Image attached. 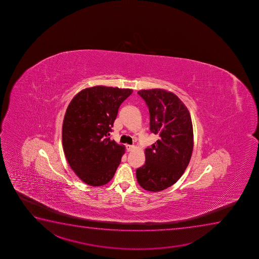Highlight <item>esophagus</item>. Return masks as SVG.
<instances>
[{
    "mask_svg": "<svg viewBox=\"0 0 259 259\" xmlns=\"http://www.w3.org/2000/svg\"><path fill=\"white\" fill-rule=\"evenodd\" d=\"M135 149V146H130V145H127L126 146V150H127V152H132V151H134Z\"/></svg>",
    "mask_w": 259,
    "mask_h": 259,
    "instance_id": "esophagus-1",
    "label": "esophagus"
}]
</instances>
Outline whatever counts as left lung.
<instances>
[{"mask_svg": "<svg viewBox=\"0 0 259 259\" xmlns=\"http://www.w3.org/2000/svg\"><path fill=\"white\" fill-rule=\"evenodd\" d=\"M138 94L149 109L150 131L159 139L145 150L146 162L136 177L142 188L160 192L180 180L188 165L193 150L192 119L174 93L157 89Z\"/></svg>", "mask_w": 259, "mask_h": 259, "instance_id": "obj_1", "label": "left lung"}]
</instances>
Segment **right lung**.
Returning a JSON list of instances; mask_svg holds the SVG:
<instances>
[{"mask_svg": "<svg viewBox=\"0 0 259 259\" xmlns=\"http://www.w3.org/2000/svg\"><path fill=\"white\" fill-rule=\"evenodd\" d=\"M133 93L96 85L78 93L67 107L62 125V145L67 162L83 182L106 185L113 179L125 146L110 140L119 107Z\"/></svg>", "mask_w": 259, "mask_h": 259, "instance_id": "obj_1", "label": "right lung"}]
</instances>
